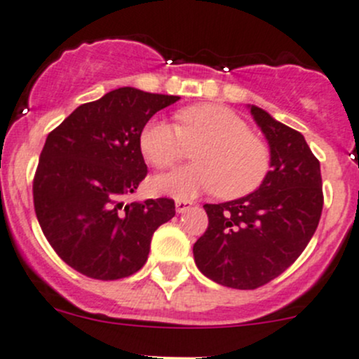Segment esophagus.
Returning a JSON list of instances; mask_svg holds the SVG:
<instances>
[{"label": "esophagus", "instance_id": "obj_1", "mask_svg": "<svg viewBox=\"0 0 359 359\" xmlns=\"http://www.w3.org/2000/svg\"><path fill=\"white\" fill-rule=\"evenodd\" d=\"M192 206V201L189 199H177L175 201V210L177 213H184V211H187Z\"/></svg>", "mask_w": 359, "mask_h": 359}]
</instances>
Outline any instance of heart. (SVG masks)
Instances as JSON below:
<instances>
[{
    "instance_id": "obj_1",
    "label": "heart",
    "mask_w": 359,
    "mask_h": 359,
    "mask_svg": "<svg viewBox=\"0 0 359 359\" xmlns=\"http://www.w3.org/2000/svg\"><path fill=\"white\" fill-rule=\"evenodd\" d=\"M175 123L148 120L139 135L146 160L168 170L194 149L198 163L158 177L154 187L175 198L217 192L224 199H239L259 189L271 168L269 144L255 135L248 122L220 104H198L180 110Z\"/></svg>"
}]
</instances>
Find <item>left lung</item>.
<instances>
[{"instance_id": "obj_1", "label": "left lung", "mask_w": 359, "mask_h": 359, "mask_svg": "<svg viewBox=\"0 0 359 359\" xmlns=\"http://www.w3.org/2000/svg\"><path fill=\"white\" fill-rule=\"evenodd\" d=\"M251 113L269 139V177L244 198L205 205L208 229L192 248L203 275L243 290L269 284L299 258L323 208L320 161L303 134L262 108Z\"/></svg>"}]
</instances>
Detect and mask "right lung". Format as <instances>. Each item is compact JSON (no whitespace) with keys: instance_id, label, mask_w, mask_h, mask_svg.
I'll return each instance as SVG.
<instances>
[{"instance_id":"right-lung-1","label":"right lung","mask_w":359,"mask_h":359,"mask_svg":"<svg viewBox=\"0 0 359 359\" xmlns=\"http://www.w3.org/2000/svg\"><path fill=\"white\" fill-rule=\"evenodd\" d=\"M179 96L120 88L81 104L48 134L34 173V210L56 255L96 280L142 269L151 237L175 217L170 198L132 201L148 175L139 135Z\"/></svg>"}]
</instances>
